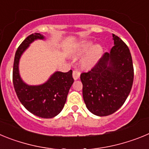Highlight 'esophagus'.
I'll list each match as a JSON object with an SVG mask.
<instances>
[{
	"label": "esophagus",
	"instance_id": "34e87169",
	"mask_svg": "<svg viewBox=\"0 0 149 149\" xmlns=\"http://www.w3.org/2000/svg\"><path fill=\"white\" fill-rule=\"evenodd\" d=\"M72 75H73L74 80H77L80 77V75H81V72H79L78 70H74L73 72H72Z\"/></svg>",
	"mask_w": 149,
	"mask_h": 149
}]
</instances>
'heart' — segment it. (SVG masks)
Here are the masks:
<instances>
[{
	"label": "heart",
	"mask_w": 149,
	"mask_h": 149,
	"mask_svg": "<svg viewBox=\"0 0 149 149\" xmlns=\"http://www.w3.org/2000/svg\"><path fill=\"white\" fill-rule=\"evenodd\" d=\"M91 45H92V42H90V41H84L80 45V46L77 48V53L78 54L84 53L85 51H86L90 48ZM101 52H102V48L99 45H95L93 47H92L87 53V54L83 59V65L84 67H86V68L93 66L98 62V59L101 56Z\"/></svg>",
	"instance_id": "b5f03b06"
}]
</instances>
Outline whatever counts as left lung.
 Returning a JSON list of instances; mask_svg holds the SVG:
<instances>
[{"mask_svg": "<svg viewBox=\"0 0 149 149\" xmlns=\"http://www.w3.org/2000/svg\"><path fill=\"white\" fill-rule=\"evenodd\" d=\"M114 46L88 72H83V97L88 110L98 116L115 113L132 88L134 66L127 45L113 34Z\"/></svg>", "mask_w": 149, "mask_h": 149, "instance_id": "left-lung-1", "label": "left lung"}]
</instances>
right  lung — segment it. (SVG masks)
Returning <instances> with one entry per match:
<instances>
[{
	"mask_svg": "<svg viewBox=\"0 0 149 149\" xmlns=\"http://www.w3.org/2000/svg\"><path fill=\"white\" fill-rule=\"evenodd\" d=\"M38 39H43L44 36L37 33L31 34L17 49L13 64V86L20 102L29 112L41 118L51 119L63 110L74 78L70 70L65 73L56 72L47 82L39 86H29L22 81L18 72L19 60L30 43Z\"/></svg>",
	"mask_w": 149,
	"mask_h": 149,
	"instance_id": "obj_1",
	"label": "right lung"
}]
</instances>
